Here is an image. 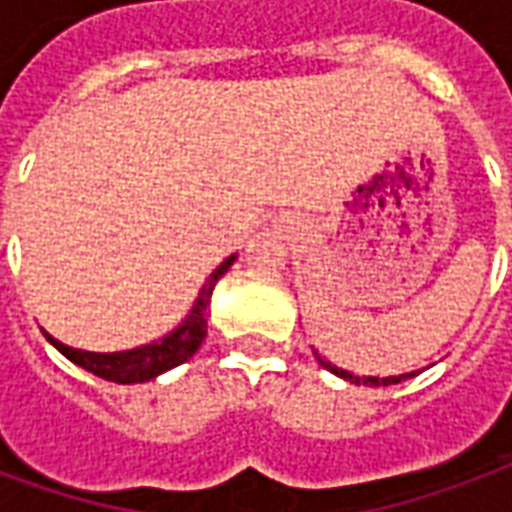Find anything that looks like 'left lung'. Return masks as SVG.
Instances as JSON below:
<instances>
[{
	"label": "left lung",
	"mask_w": 512,
	"mask_h": 512,
	"mask_svg": "<svg viewBox=\"0 0 512 512\" xmlns=\"http://www.w3.org/2000/svg\"><path fill=\"white\" fill-rule=\"evenodd\" d=\"M313 354H316L319 365H324V368H327L330 374L341 376V379H346V382H352V384H365V387H387V384H398V382H404V379H412V376H414V371H412V374H401V376H384V379H379V376H354V374H349V371L338 368V365L327 363V360H324L319 352H313Z\"/></svg>",
	"instance_id": "obj_1"
}]
</instances>
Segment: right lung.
Segmentation results:
<instances>
[{
    "label": "right lung",
    "instance_id": "obj_1",
    "mask_svg": "<svg viewBox=\"0 0 512 512\" xmlns=\"http://www.w3.org/2000/svg\"><path fill=\"white\" fill-rule=\"evenodd\" d=\"M237 256H229V259L220 264L218 270L212 272L207 283L201 286L199 297L193 302L190 313L182 319L179 327H174L169 335H163L158 341L147 343V346H136V349H128V352H84V349H73L67 343L57 341L54 335L46 338L59 352L65 354L70 363L81 365L84 371L89 374L100 376L106 382H117V384H136V382H149L155 376L166 374L171 368H177L185 360H190L193 354L199 352L201 341L207 335V316H210V297L215 283L229 272V267L234 264Z\"/></svg>",
    "mask_w": 512,
    "mask_h": 512
}]
</instances>
